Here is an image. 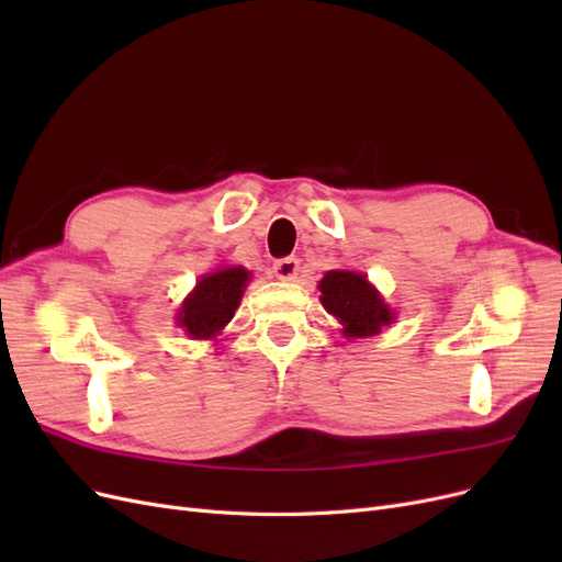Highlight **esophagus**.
I'll list each match as a JSON object with an SVG mask.
<instances>
[{"mask_svg": "<svg viewBox=\"0 0 562 562\" xmlns=\"http://www.w3.org/2000/svg\"><path fill=\"white\" fill-rule=\"evenodd\" d=\"M274 277L281 281H295L297 279V271H300V260L295 255H288V258H281L274 262Z\"/></svg>", "mask_w": 562, "mask_h": 562, "instance_id": "esophagus-1", "label": "esophagus"}]
</instances>
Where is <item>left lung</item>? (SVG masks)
Returning a JSON list of instances; mask_svg holds the SVG:
<instances>
[{"label": "left lung", "instance_id": "8db88e82", "mask_svg": "<svg viewBox=\"0 0 562 562\" xmlns=\"http://www.w3.org/2000/svg\"><path fill=\"white\" fill-rule=\"evenodd\" d=\"M321 288V302L345 326L347 337H368L394 321L382 295L368 283L363 274L353 271H328Z\"/></svg>", "mask_w": 562, "mask_h": 562}]
</instances>
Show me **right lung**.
<instances>
[{
	"mask_svg": "<svg viewBox=\"0 0 562 562\" xmlns=\"http://www.w3.org/2000/svg\"><path fill=\"white\" fill-rule=\"evenodd\" d=\"M248 277L250 274L244 267L217 269L213 274L203 277L194 293L182 302L178 326L194 339L215 337L239 307Z\"/></svg>",
	"mask_w": 562,
	"mask_h": 562,
	"instance_id": "1",
	"label": "right lung"
}]
</instances>
